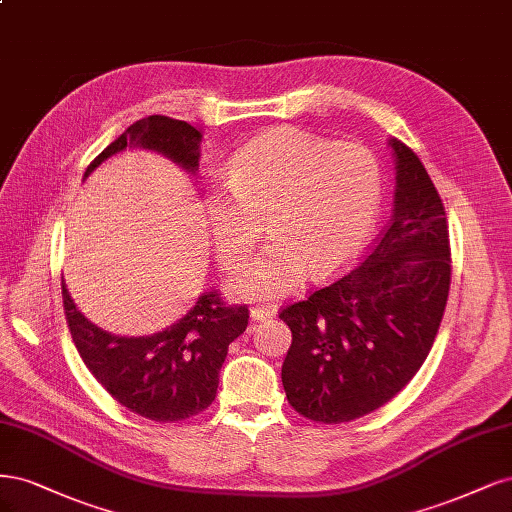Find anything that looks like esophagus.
Here are the masks:
<instances>
[{"label":"esophagus","instance_id":"34e87169","mask_svg":"<svg viewBox=\"0 0 512 512\" xmlns=\"http://www.w3.org/2000/svg\"><path fill=\"white\" fill-rule=\"evenodd\" d=\"M274 315H276L274 306H255V308H251V319L253 321H266Z\"/></svg>","mask_w":512,"mask_h":512}]
</instances>
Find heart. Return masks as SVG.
<instances>
[{"mask_svg": "<svg viewBox=\"0 0 512 512\" xmlns=\"http://www.w3.org/2000/svg\"><path fill=\"white\" fill-rule=\"evenodd\" d=\"M381 163L361 144H332L300 127L266 131L229 159L223 187L206 195V221L221 266L251 259L266 225L272 246L236 280L234 293L274 300L349 261L376 223Z\"/></svg>", "mask_w": 512, "mask_h": 512, "instance_id": "1", "label": "heart"}]
</instances>
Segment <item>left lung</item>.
Instances as JSON below:
<instances>
[{"label":"left lung","instance_id":"left-lung-1","mask_svg":"<svg viewBox=\"0 0 512 512\" xmlns=\"http://www.w3.org/2000/svg\"><path fill=\"white\" fill-rule=\"evenodd\" d=\"M398 163L393 217L366 259L306 300L283 306L289 404L317 423H346L395 398L430 353L451 287L449 221L419 157Z\"/></svg>","mask_w":512,"mask_h":512}]
</instances>
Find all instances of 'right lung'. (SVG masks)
<instances>
[{
    "mask_svg": "<svg viewBox=\"0 0 512 512\" xmlns=\"http://www.w3.org/2000/svg\"><path fill=\"white\" fill-rule=\"evenodd\" d=\"M200 140L202 134L189 123L153 114L110 142L89 163L85 176L127 144L151 148L195 172L200 166ZM61 293L72 340L97 383L129 412L157 423L185 421L212 404L229 344L249 325L246 304H225L221 293L208 291L163 332L125 338L85 319L63 280Z\"/></svg>",
    "mask_w": 512,
    "mask_h": 512,
    "instance_id": "right-lung-1",
    "label": "right lung"
}]
</instances>
